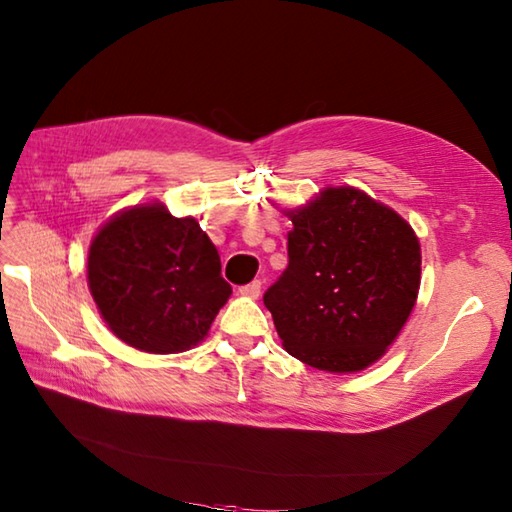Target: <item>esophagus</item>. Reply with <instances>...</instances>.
I'll return each mask as SVG.
<instances>
[{"label": "esophagus", "mask_w": 512, "mask_h": 512, "mask_svg": "<svg viewBox=\"0 0 512 512\" xmlns=\"http://www.w3.org/2000/svg\"><path fill=\"white\" fill-rule=\"evenodd\" d=\"M239 295L248 297V299H257L259 295H262V281H250V284L239 288Z\"/></svg>", "instance_id": "1"}]
</instances>
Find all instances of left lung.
<instances>
[{"mask_svg": "<svg viewBox=\"0 0 512 512\" xmlns=\"http://www.w3.org/2000/svg\"><path fill=\"white\" fill-rule=\"evenodd\" d=\"M288 268L266 290L281 343L301 363L354 374L396 341L420 290V242L387 204L354 187H325L284 211Z\"/></svg>", "mask_w": 512, "mask_h": 512, "instance_id": "left-lung-1", "label": "left lung"}]
</instances>
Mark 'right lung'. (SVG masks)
Here are the masks:
<instances>
[{
	"label": "right lung",
	"mask_w": 512,
	"mask_h": 512,
	"mask_svg": "<svg viewBox=\"0 0 512 512\" xmlns=\"http://www.w3.org/2000/svg\"><path fill=\"white\" fill-rule=\"evenodd\" d=\"M217 248L195 217L162 202L129 206L92 237L88 286L118 339L149 354H178L204 341L231 297Z\"/></svg>",
	"instance_id": "right-lung-1"
}]
</instances>
